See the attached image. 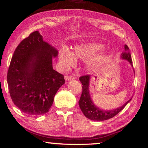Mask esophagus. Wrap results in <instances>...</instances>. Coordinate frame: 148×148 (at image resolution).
<instances>
[{
  "label": "esophagus",
  "mask_w": 148,
  "mask_h": 148,
  "mask_svg": "<svg viewBox=\"0 0 148 148\" xmlns=\"http://www.w3.org/2000/svg\"><path fill=\"white\" fill-rule=\"evenodd\" d=\"M75 79V76L74 75H70L69 76H65V79L66 80H73Z\"/></svg>",
  "instance_id": "1"
}]
</instances>
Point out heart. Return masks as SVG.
<instances>
[{"mask_svg": "<svg viewBox=\"0 0 148 148\" xmlns=\"http://www.w3.org/2000/svg\"><path fill=\"white\" fill-rule=\"evenodd\" d=\"M102 47L103 46L101 44L89 43L75 46L72 52L67 49H62L59 53V62L62 68L68 70L75 64L76 59H89L101 50ZM105 56L103 53L96 54L87 62V66L89 69L94 68L101 64Z\"/></svg>", "mask_w": 148, "mask_h": 148, "instance_id": "1", "label": "heart"}]
</instances>
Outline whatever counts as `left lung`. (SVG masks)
Instances as JSON below:
<instances>
[{
	"label": "left lung",
	"instance_id": "8db88e82",
	"mask_svg": "<svg viewBox=\"0 0 148 148\" xmlns=\"http://www.w3.org/2000/svg\"><path fill=\"white\" fill-rule=\"evenodd\" d=\"M121 58L123 59L127 60L132 66L131 56V53H130L129 47L127 45H125V51L123 52L121 54ZM90 77H91L90 75H86V76H83L79 77V81L81 82L83 86H82L81 97H80L79 101V106L84 116L88 119L96 121H104V120L109 119L119 113L124 108L125 106L131 101V99H130L123 106L116 109L105 110L99 108L95 106V104L92 102L91 96H90Z\"/></svg>",
	"mask_w": 148,
	"mask_h": 148
}]
</instances>
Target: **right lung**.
<instances>
[{"instance_id":"add662e5","label":"right lung","mask_w":148,"mask_h":148,"mask_svg":"<svg viewBox=\"0 0 148 148\" xmlns=\"http://www.w3.org/2000/svg\"><path fill=\"white\" fill-rule=\"evenodd\" d=\"M58 51L44 41L38 31L23 40L15 50L7 74L14 104L27 115L38 116L49 112L54 97L65 83L53 70L52 59Z\"/></svg>"}]
</instances>
